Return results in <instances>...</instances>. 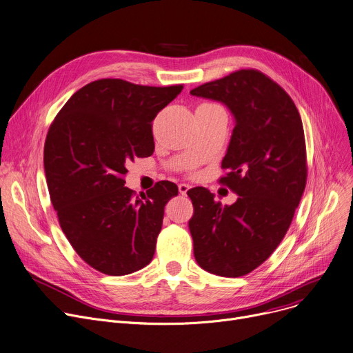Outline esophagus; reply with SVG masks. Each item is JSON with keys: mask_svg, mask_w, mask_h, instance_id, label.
<instances>
[{"mask_svg": "<svg viewBox=\"0 0 353 353\" xmlns=\"http://www.w3.org/2000/svg\"><path fill=\"white\" fill-rule=\"evenodd\" d=\"M189 188H191V186H189L188 183H179L178 185V189H179V194H182V195H185L188 191H189Z\"/></svg>", "mask_w": 353, "mask_h": 353, "instance_id": "esophagus-1", "label": "esophagus"}]
</instances>
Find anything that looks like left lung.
<instances>
[{"instance_id":"left-lung-1","label":"left lung","mask_w":353,"mask_h":353,"mask_svg":"<svg viewBox=\"0 0 353 353\" xmlns=\"http://www.w3.org/2000/svg\"><path fill=\"white\" fill-rule=\"evenodd\" d=\"M222 101L234 116L219 179L239 195L230 206L205 188L189 189V230L198 264L212 274L241 277L284 239L307 183L303 121L288 93L256 69H240L191 90Z\"/></svg>"}]
</instances>
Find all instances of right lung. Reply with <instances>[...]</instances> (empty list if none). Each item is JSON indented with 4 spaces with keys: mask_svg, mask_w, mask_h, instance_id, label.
Returning <instances> with one entry per match:
<instances>
[{
    "mask_svg": "<svg viewBox=\"0 0 353 353\" xmlns=\"http://www.w3.org/2000/svg\"><path fill=\"white\" fill-rule=\"evenodd\" d=\"M183 86L100 79L79 89L52 121L43 167L59 225L74 252L107 276L151 263L164 209L178 186L161 181L141 198L125 164L154 152L152 120Z\"/></svg>",
    "mask_w": 353,
    "mask_h": 353,
    "instance_id": "right-lung-1",
    "label": "right lung"
}]
</instances>
